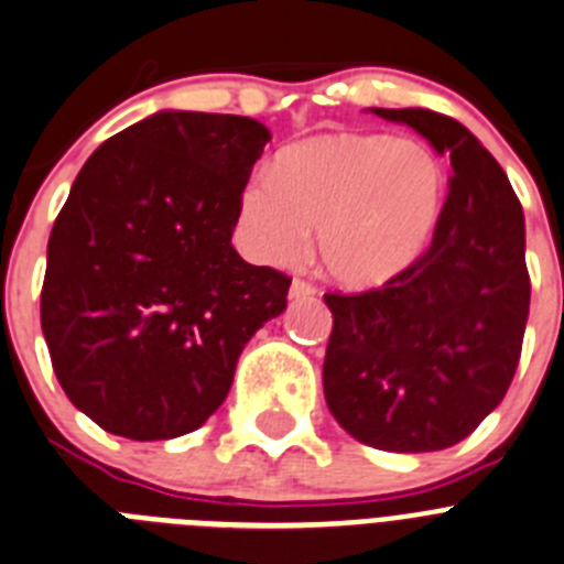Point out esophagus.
<instances>
[{"label": "esophagus", "instance_id": "obj_1", "mask_svg": "<svg viewBox=\"0 0 564 564\" xmlns=\"http://www.w3.org/2000/svg\"><path fill=\"white\" fill-rule=\"evenodd\" d=\"M314 292H317V289H314L308 281H303V278H294L292 286H289V297H292V301H303V297H312Z\"/></svg>", "mask_w": 564, "mask_h": 564}]
</instances>
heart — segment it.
Instances as JSON below:
<instances>
[{"instance_id": "b5f03b06", "label": "heart", "mask_w": 564, "mask_h": 564, "mask_svg": "<svg viewBox=\"0 0 564 564\" xmlns=\"http://www.w3.org/2000/svg\"><path fill=\"white\" fill-rule=\"evenodd\" d=\"M446 207L438 156L382 131H337L289 145L270 180L241 196V232L263 261H292L317 227V261L348 289H377L408 272Z\"/></svg>"}]
</instances>
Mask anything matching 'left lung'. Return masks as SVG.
Listing matches in <instances>:
<instances>
[{
  "label": "left lung",
  "mask_w": 564,
  "mask_h": 564,
  "mask_svg": "<svg viewBox=\"0 0 564 564\" xmlns=\"http://www.w3.org/2000/svg\"><path fill=\"white\" fill-rule=\"evenodd\" d=\"M449 154L444 219L408 272L323 294L334 326L323 390L339 427L388 453L464 441L503 402L529 323L525 219L506 171L466 126L433 109H373Z\"/></svg>",
  "instance_id": "left-lung-1"
}]
</instances>
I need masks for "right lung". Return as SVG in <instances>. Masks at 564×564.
Here are the masks:
<instances>
[{
    "label": "right lung",
    "instance_id": "add662e5",
    "mask_svg": "<svg viewBox=\"0 0 564 564\" xmlns=\"http://www.w3.org/2000/svg\"><path fill=\"white\" fill-rule=\"evenodd\" d=\"M272 134L238 115L160 111L75 176L47 245L42 332L69 402L131 441L194 433L292 278L230 236Z\"/></svg>",
    "mask_w": 564,
    "mask_h": 564
}]
</instances>
